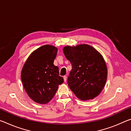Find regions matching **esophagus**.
I'll return each instance as SVG.
<instances>
[{
	"mask_svg": "<svg viewBox=\"0 0 131 131\" xmlns=\"http://www.w3.org/2000/svg\"><path fill=\"white\" fill-rule=\"evenodd\" d=\"M63 80H64V82H66V80H67V77L66 76H63Z\"/></svg>",
	"mask_w": 131,
	"mask_h": 131,
	"instance_id": "1",
	"label": "esophagus"
}]
</instances>
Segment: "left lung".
<instances>
[{"label":"left lung","mask_w":131,"mask_h":131,"mask_svg":"<svg viewBox=\"0 0 131 131\" xmlns=\"http://www.w3.org/2000/svg\"><path fill=\"white\" fill-rule=\"evenodd\" d=\"M63 51L72 66L68 79L70 90L83 101L98 96L107 78V67L101 53L88 44L66 46Z\"/></svg>","instance_id":"1"}]
</instances>
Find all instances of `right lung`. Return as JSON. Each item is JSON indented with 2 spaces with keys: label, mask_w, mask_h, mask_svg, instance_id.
Listing matches in <instances>:
<instances>
[{
  "label": "right lung",
  "mask_w": 131,
  "mask_h": 131,
  "mask_svg": "<svg viewBox=\"0 0 131 131\" xmlns=\"http://www.w3.org/2000/svg\"><path fill=\"white\" fill-rule=\"evenodd\" d=\"M58 48L45 45L34 51L24 64L21 73L24 88L35 102L45 104L53 98L63 82L59 68L53 65Z\"/></svg>",
  "instance_id": "add662e5"
}]
</instances>
